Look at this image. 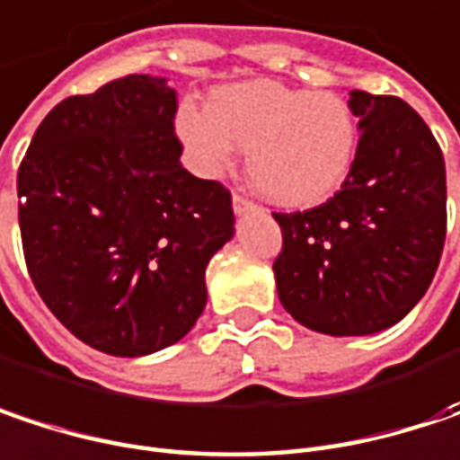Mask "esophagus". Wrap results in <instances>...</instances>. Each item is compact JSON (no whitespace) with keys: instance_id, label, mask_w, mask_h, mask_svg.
Instances as JSON below:
<instances>
[{"instance_id":"obj_1","label":"esophagus","mask_w":460,"mask_h":460,"mask_svg":"<svg viewBox=\"0 0 460 460\" xmlns=\"http://www.w3.org/2000/svg\"><path fill=\"white\" fill-rule=\"evenodd\" d=\"M231 202H234V210L242 216V213H255V210H261L258 208V202H252L250 197H244L242 191H234V197H231Z\"/></svg>"}]
</instances>
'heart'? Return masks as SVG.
<instances>
[{"instance_id": "obj_1", "label": "heart", "mask_w": 460, "mask_h": 460, "mask_svg": "<svg viewBox=\"0 0 460 460\" xmlns=\"http://www.w3.org/2000/svg\"><path fill=\"white\" fill-rule=\"evenodd\" d=\"M176 128L205 173L226 171L234 146L247 149L250 184L284 208L326 199L345 181L358 142L345 100L273 81L221 86L205 112L184 107Z\"/></svg>"}]
</instances>
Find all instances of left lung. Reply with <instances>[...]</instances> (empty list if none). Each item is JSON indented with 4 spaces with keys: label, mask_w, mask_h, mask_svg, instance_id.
Here are the masks:
<instances>
[{
    "label": "left lung",
    "mask_w": 460,
    "mask_h": 460,
    "mask_svg": "<svg viewBox=\"0 0 460 460\" xmlns=\"http://www.w3.org/2000/svg\"><path fill=\"white\" fill-rule=\"evenodd\" d=\"M360 139L326 202L273 213L279 300L303 326L355 337L397 323L429 289L445 244V160L429 126L390 94L350 92Z\"/></svg>",
    "instance_id": "left-lung-1"
}]
</instances>
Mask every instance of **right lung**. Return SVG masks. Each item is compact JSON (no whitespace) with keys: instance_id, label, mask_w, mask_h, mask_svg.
Instances as JSON below:
<instances>
[{"instance_id":"1","label":"right lung","mask_w":460,"mask_h":460,"mask_svg":"<svg viewBox=\"0 0 460 460\" xmlns=\"http://www.w3.org/2000/svg\"><path fill=\"white\" fill-rule=\"evenodd\" d=\"M176 107L155 75L67 97L18 171L31 281L70 334L107 355L179 342L208 303L210 258L234 234L229 189L179 163Z\"/></svg>"}]
</instances>
